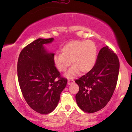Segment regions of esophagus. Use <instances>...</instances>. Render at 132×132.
I'll return each instance as SVG.
<instances>
[{
    "label": "esophagus",
    "instance_id": "obj_1",
    "mask_svg": "<svg viewBox=\"0 0 132 132\" xmlns=\"http://www.w3.org/2000/svg\"><path fill=\"white\" fill-rule=\"evenodd\" d=\"M75 82V81L73 80H68V85H71Z\"/></svg>",
    "mask_w": 132,
    "mask_h": 132
}]
</instances>
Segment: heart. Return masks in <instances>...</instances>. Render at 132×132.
Wrapping results in <instances>:
<instances>
[{
	"label": "heart",
	"instance_id": "b5f03b06",
	"mask_svg": "<svg viewBox=\"0 0 132 132\" xmlns=\"http://www.w3.org/2000/svg\"><path fill=\"white\" fill-rule=\"evenodd\" d=\"M61 53L53 56L54 64L61 72H65L71 64V69L66 75L73 78L79 72L86 73L93 69L97 60V47L91 40L71 41L61 48Z\"/></svg>",
	"mask_w": 132,
	"mask_h": 132
}]
</instances>
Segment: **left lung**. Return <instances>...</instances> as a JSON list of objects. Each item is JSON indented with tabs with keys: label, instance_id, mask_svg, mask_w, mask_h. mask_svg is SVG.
<instances>
[{
	"label": "left lung",
	"instance_id": "obj_1",
	"mask_svg": "<svg viewBox=\"0 0 132 132\" xmlns=\"http://www.w3.org/2000/svg\"><path fill=\"white\" fill-rule=\"evenodd\" d=\"M119 69L116 54L108 46L101 48L93 69L75 80L79 86L76 100L83 111L94 113L105 107L115 91Z\"/></svg>",
	"mask_w": 132,
	"mask_h": 132
}]
</instances>
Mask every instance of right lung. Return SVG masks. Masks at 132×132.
<instances>
[{
  "instance_id": "1",
  "label": "right lung",
  "mask_w": 132,
  "mask_h": 132,
  "mask_svg": "<svg viewBox=\"0 0 132 132\" xmlns=\"http://www.w3.org/2000/svg\"><path fill=\"white\" fill-rule=\"evenodd\" d=\"M53 41L36 39L21 50L18 59V80L23 97L28 105L41 114H47L56 108L67 84L54 64L55 54L44 47Z\"/></svg>"
}]
</instances>
